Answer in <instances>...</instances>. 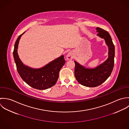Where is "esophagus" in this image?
Wrapping results in <instances>:
<instances>
[{
	"label": "esophagus",
	"instance_id": "obj_1",
	"mask_svg": "<svg viewBox=\"0 0 129 129\" xmlns=\"http://www.w3.org/2000/svg\"><path fill=\"white\" fill-rule=\"evenodd\" d=\"M73 58V54L72 52H69L66 56V59L67 60H71Z\"/></svg>",
	"mask_w": 129,
	"mask_h": 129
}]
</instances>
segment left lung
Masks as SVG:
<instances>
[{
	"label": "left lung",
	"instance_id": "left-lung-1",
	"mask_svg": "<svg viewBox=\"0 0 129 129\" xmlns=\"http://www.w3.org/2000/svg\"><path fill=\"white\" fill-rule=\"evenodd\" d=\"M97 36L105 40L108 47V57L103 63L94 68H87L77 61L75 63V76L81 85L88 87H95L101 85L110 76L114 65L115 46L108 32L97 27Z\"/></svg>",
	"mask_w": 129,
	"mask_h": 129
}]
</instances>
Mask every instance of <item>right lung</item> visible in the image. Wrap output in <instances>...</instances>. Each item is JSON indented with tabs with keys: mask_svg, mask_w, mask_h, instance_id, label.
Segmentation results:
<instances>
[{
	"mask_svg": "<svg viewBox=\"0 0 129 129\" xmlns=\"http://www.w3.org/2000/svg\"><path fill=\"white\" fill-rule=\"evenodd\" d=\"M17 39L13 51V57L17 71L28 85L38 90H45L55 85L59 77V72L65 63L64 55L52 61L45 66L40 68L35 69L24 65L20 59L17 49L21 36Z\"/></svg>",
	"mask_w": 129,
	"mask_h": 129,
	"instance_id": "obj_1",
	"label": "right lung"
}]
</instances>
